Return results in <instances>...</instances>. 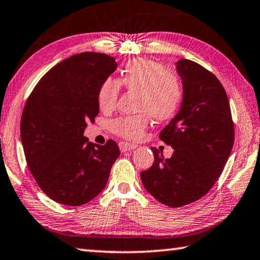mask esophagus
I'll use <instances>...</instances> for the list:
<instances>
[{
  "label": "esophagus",
  "instance_id": "1",
  "mask_svg": "<svg viewBox=\"0 0 260 260\" xmlns=\"http://www.w3.org/2000/svg\"><path fill=\"white\" fill-rule=\"evenodd\" d=\"M137 145H132V143H127V142H120L119 143V148H120V151H128V150H133L137 148Z\"/></svg>",
  "mask_w": 260,
  "mask_h": 260
}]
</instances>
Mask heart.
<instances>
[{"instance_id": "heart-1", "label": "heart", "mask_w": 260, "mask_h": 260, "mask_svg": "<svg viewBox=\"0 0 260 260\" xmlns=\"http://www.w3.org/2000/svg\"><path fill=\"white\" fill-rule=\"evenodd\" d=\"M122 85L132 91L140 92L137 115H126L111 122V129L118 137L138 140L149 123V114L155 120L171 119L183 102V84L179 77L167 71L162 63L149 59L128 61L121 72V80L108 77L101 84L97 102L103 112L115 108Z\"/></svg>"}]
</instances>
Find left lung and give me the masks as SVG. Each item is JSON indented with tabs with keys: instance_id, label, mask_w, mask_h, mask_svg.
Segmentation results:
<instances>
[{
	"instance_id": "8db88e82",
	"label": "left lung",
	"mask_w": 260,
	"mask_h": 260,
	"mask_svg": "<svg viewBox=\"0 0 260 260\" xmlns=\"http://www.w3.org/2000/svg\"><path fill=\"white\" fill-rule=\"evenodd\" d=\"M176 71L182 78L183 102L159 134L174 152L164 158L151 148L154 163L141 172L145 188L169 207L203 198L220 177L234 145L229 101L216 76L186 59L177 61Z\"/></svg>"
}]
</instances>
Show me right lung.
Here are the masks:
<instances>
[{
    "label": "right lung",
    "instance_id": "add662e5",
    "mask_svg": "<svg viewBox=\"0 0 260 260\" xmlns=\"http://www.w3.org/2000/svg\"><path fill=\"white\" fill-rule=\"evenodd\" d=\"M117 66L102 53L73 55L45 74L27 98L20 120L24 154L37 184L56 203L82 206L106 186L119 148L83 134L100 113V86Z\"/></svg>",
    "mask_w": 260,
    "mask_h": 260
}]
</instances>
